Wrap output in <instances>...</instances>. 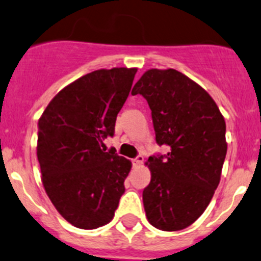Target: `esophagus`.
I'll return each instance as SVG.
<instances>
[{"instance_id":"obj_1","label":"esophagus","mask_w":261,"mask_h":261,"mask_svg":"<svg viewBox=\"0 0 261 261\" xmlns=\"http://www.w3.org/2000/svg\"><path fill=\"white\" fill-rule=\"evenodd\" d=\"M143 161H144V157L142 154H139L133 160V165L136 166V167H138V166H141L142 163H143Z\"/></svg>"}]
</instances>
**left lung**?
<instances>
[{"label": "left lung", "mask_w": 261, "mask_h": 261, "mask_svg": "<svg viewBox=\"0 0 261 261\" xmlns=\"http://www.w3.org/2000/svg\"><path fill=\"white\" fill-rule=\"evenodd\" d=\"M152 111L155 141L170 152L148 158L143 190L149 224L163 231L186 229L210 203L227 152L226 124L210 94L182 72L150 69L136 83Z\"/></svg>", "instance_id": "obj_1"}]
</instances>
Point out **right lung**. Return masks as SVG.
I'll use <instances>...</instances> for the list:
<instances>
[{"instance_id":"add662e5","label":"right lung","mask_w":261,"mask_h":261,"mask_svg":"<svg viewBox=\"0 0 261 261\" xmlns=\"http://www.w3.org/2000/svg\"><path fill=\"white\" fill-rule=\"evenodd\" d=\"M136 72L91 71L59 91L39 119L42 185L59 214L75 227L93 230L111 222L125 191L130 161L100 147L114 136Z\"/></svg>"}]
</instances>
